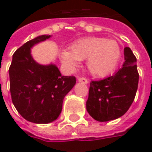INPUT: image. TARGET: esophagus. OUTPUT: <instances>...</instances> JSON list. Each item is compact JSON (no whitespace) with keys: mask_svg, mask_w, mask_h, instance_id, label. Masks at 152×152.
Returning a JSON list of instances; mask_svg holds the SVG:
<instances>
[{"mask_svg":"<svg viewBox=\"0 0 152 152\" xmlns=\"http://www.w3.org/2000/svg\"><path fill=\"white\" fill-rule=\"evenodd\" d=\"M78 81L79 82H81V83H84V84H88L89 83V80L85 78V77H79L78 78Z\"/></svg>","mask_w":152,"mask_h":152,"instance_id":"34e87169","label":"esophagus"}]
</instances>
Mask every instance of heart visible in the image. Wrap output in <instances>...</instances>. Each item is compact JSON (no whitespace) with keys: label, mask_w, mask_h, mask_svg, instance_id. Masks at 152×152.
Instances as JSON below:
<instances>
[{"label":"heart","mask_w":152,"mask_h":152,"mask_svg":"<svg viewBox=\"0 0 152 152\" xmlns=\"http://www.w3.org/2000/svg\"><path fill=\"white\" fill-rule=\"evenodd\" d=\"M61 61L71 69L79 66V61L87 59L89 72L96 77H104L117 67L121 58L120 44L102 37H87L73 43L71 50L59 53Z\"/></svg>","instance_id":"1"}]
</instances>
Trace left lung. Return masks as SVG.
Segmentation results:
<instances>
[{
    "label": "left lung",
    "instance_id": "left-lung-1",
    "mask_svg": "<svg viewBox=\"0 0 152 152\" xmlns=\"http://www.w3.org/2000/svg\"><path fill=\"white\" fill-rule=\"evenodd\" d=\"M124 64L113 76L90 82L86 109L96 121L121 117L134 102L139 79L137 58L129 47L124 48Z\"/></svg>",
    "mask_w": 152,
    "mask_h": 152
}]
</instances>
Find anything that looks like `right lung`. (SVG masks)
Segmentation results:
<instances>
[{
	"mask_svg": "<svg viewBox=\"0 0 152 152\" xmlns=\"http://www.w3.org/2000/svg\"><path fill=\"white\" fill-rule=\"evenodd\" d=\"M50 37L39 36L18 48L9 69L13 104L25 120L36 124L55 121L64 97L76 85L75 76H62L56 65H40L31 56V47Z\"/></svg>",
	"mask_w": 152,
	"mask_h": 152,
	"instance_id": "1",
	"label": "right lung"
}]
</instances>
